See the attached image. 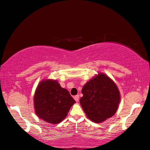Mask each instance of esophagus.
<instances>
[{
  "label": "esophagus",
  "mask_w": 150,
  "mask_h": 150,
  "mask_svg": "<svg viewBox=\"0 0 150 150\" xmlns=\"http://www.w3.org/2000/svg\"><path fill=\"white\" fill-rule=\"evenodd\" d=\"M74 99L75 100L76 102H79V95H76L74 96Z\"/></svg>",
  "instance_id": "obj_1"
}]
</instances>
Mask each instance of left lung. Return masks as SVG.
Returning a JSON list of instances; mask_svg holds the SVG:
<instances>
[{"label": "left lung", "mask_w": 150, "mask_h": 150, "mask_svg": "<svg viewBox=\"0 0 150 150\" xmlns=\"http://www.w3.org/2000/svg\"><path fill=\"white\" fill-rule=\"evenodd\" d=\"M81 93L80 104L92 122H104L116 113L120 94L114 81L107 75L99 73L83 86Z\"/></svg>", "instance_id": "1"}]
</instances>
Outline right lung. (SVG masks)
<instances>
[{
    "instance_id": "add662e5",
    "label": "right lung",
    "mask_w": 150,
    "mask_h": 150,
    "mask_svg": "<svg viewBox=\"0 0 150 150\" xmlns=\"http://www.w3.org/2000/svg\"><path fill=\"white\" fill-rule=\"evenodd\" d=\"M75 103L68 90L61 87L56 80L43 79L34 95L36 114L50 124L62 122Z\"/></svg>"
}]
</instances>
